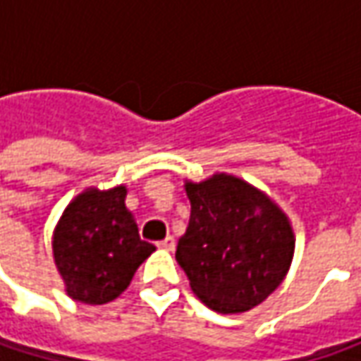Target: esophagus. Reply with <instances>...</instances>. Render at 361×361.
Returning <instances> with one entry per match:
<instances>
[{"label":"esophagus","instance_id":"34e87169","mask_svg":"<svg viewBox=\"0 0 361 361\" xmlns=\"http://www.w3.org/2000/svg\"><path fill=\"white\" fill-rule=\"evenodd\" d=\"M160 249H164V251H174V247H176V241H174V237H164L162 241H159Z\"/></svg>","mask_w":361,"mask_h":361}]
</instances>
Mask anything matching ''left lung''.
Instances as JSON below:
<instances>
[{
  "label": "left lung",
  "instance_id": "left-lung-1",
  "mask_svg": "<svg viewBox=\"0 0 361 361\" xmlns=\"http://www.w3.org/2000/svg\"><path fill=\"white\" fill-rule=\"evenodd\" d=\"M190 219L176 261L190 289L219 313H243L281 285L293 261L289 216L267 192L235 174L185 183Z\"/></svg>",
  "mask_w": 361,
  "mask_h": 361
}]
</instances>
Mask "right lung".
<instances>
[{
  "label": "right lung",
  "mask_w": 361,
  "mask_h": 361,
  "mask_svg": "<svg viewBox=\"0 0 361 361\" xmlns=\"http://www.w3.org/2000/svg\"><path fill=\"white\" fill-rule=\"evenodd\" d=\"M124 185L88 187L63 209L51 235V253L66 293L80 303L114 301L130 285L154 245L138 235L126 209Z\"/></svg>",
  "instance_id": "obj_1"
}]
</instances>
